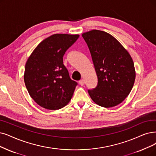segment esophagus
<instances>
[{"label": "esophagus", "mask_w": 156, "mask_h": 156, "mask_svg": "<svg viewBox=\"0 0 156 156\" xmlns=\"http://www.w3.org/2000/svg\"><path fill=\"white\" fill-rule=\"evenodd\" d=\"M79 84H80V86H83V85L84 84V83H85V82H84V80H83V79L80 80L79 81Z\"/></svg>", "instance_id": "esophagus-1"}]
</instances>
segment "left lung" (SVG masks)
<instances>
[{"label": "left lung", "mask_w": 156, "mask_h": 156, "mask_svg": "<svg viewBox=\"0 0 156 156\" xmlns=\"http://www.w3.org/2000/svg\"><path fill=\"white\" fill-rule=\"evenodd\" d=\"M98 77L95 89L88 90L92 101L105 108L122 103L131 91L136 78L134 62L127 50L114 36L93 29L83 33Z\"/></svg>", "instance_id": "obj_1"}]
</instances>
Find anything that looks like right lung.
<instances>
[{
  "label": "right lung",
  "mask_w": 156,
  "mask_h": 156,
  "mask_svg": "<svg viewBox=\"0 0 156 156\" xmlns=\"http://www.w3.org/2000/svg\"><path fill=\"white\" fill-rule=\"evenodd\" d=\"M79 34H54L43 40L28 58L23 75L27 90L34 101L47 109L56 110L70 101L77 83L63 65L66 50Z\"/></svg>",
  "instance_id": "add662e5"
}]
</instances>
